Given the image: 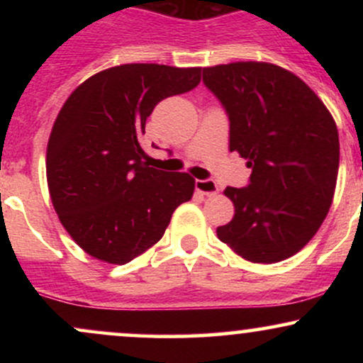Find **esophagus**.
Returning <instances> with one entry per match:
<instances>
[{
  "label": "esophagus",
  "instance_id": "esophagus-1",
  "mask_svg": "<svg viewBox=\"0 0 363 363\" xmlns=\"http://www.w3.org/2000/svg\"><path fill=\"white\" fill-rule=\"evenodd\" d=\"M194 186L199 193L205 196H213L218 193V184L215 181H211V179H196Z\"/></svg>",
  "mask_w": 363,
  "mask_h": 363
}]
</instances>
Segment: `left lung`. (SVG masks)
Instances as JSON below:
<instances>
[{
  "mask_svg": "<svg viewBox=\"0 0 363 363\" xmlns=\"http://www.w3.org/2000/svg\"><path fill=\"white\" fill-rule=\"evenodd\" d=\"M203 83L228 116L230 152L252 169L245 187H227L235 215L216 235L252 262H278L319 230L335 193L340 140L318 95L269 62L203 68Z\"/></svg>",
  "mask_w": 363,
  "mask_h": 363,
  "instance_id": "obj_1",
  "label": "left lung"
}]
</instances>
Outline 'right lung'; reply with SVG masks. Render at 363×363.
Listing matches in <instances>:
<instances>
[{
  "label": "right lung",
  "instance_id": "right-lung-1",
  "mask_svg": "<svg viewBox=\"0 0 363 363\" xmlns=\"http://www.w3.org/2000/svg\"><path fill=\"white\" fill-rule=\"evenodd\" d=\"M201 68L121 65L83 82L57 114L48 143V184L62 227L83 251L126 264L164 235L194 179L148 167L147 118L198 86Z\"/></svg>",
  "mask_w": 363,
  "mask_h": 363
}]
</instances>
